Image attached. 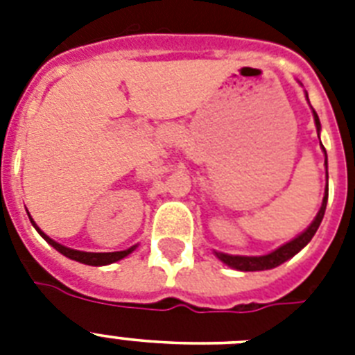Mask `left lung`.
Masks as SVG:
<instances>
[{
    "label": "left lung",
    "instance_id": "left-lung-1",
    "mask_svg": "<svg viewBox=\"0 0 355 355\" xmlns=\"http://www.w3.org/2000/svg\"><path fill=\"white\" fill-rule=\"evenodd\" d=\"M313 119L315 125H317V132H320V121L317 112L313 110ZM320 139V138H319ZM322 145V144H320ZM326 155V149L322 147ZM326 167H328V158H326ZM326 178H328V169H326ZM326 202H328V182H326V193L322 197V205H320V210L317 214V217L313 219V223L309 225L306 230H304L300 236H297L295 239H291L286 245H282L280 248H276L272 252L265 254V256H232V254H225V252H216V256L221 259L223 263H227L228 267H232L236 270H267V269H275L278 265H282L284 261H287L289 258H293L295 254H298L302 250L309 241L311 237L315 236L317 228L320 227V221L324 217L326 211Z\"/></svg>",
    "mask_w": 355,
    "mask_h": 355
}]
</instances>
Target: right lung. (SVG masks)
Listing matches in <instances>:
<instances>
[{
    "label": "right lung",
    "mask_w": 355,
    "mask_h": 355,
    "mask_svg": "<svg viewBox=\"0 0 355 355\" xmlns=\"http://www.w3.org/2000/svg\"><path fill=\"white\" fill-rule=\"evenodd\" d=\"M31 219V216H29ZM31 223H33V227L38 230V234H40L44 239H46L49 245H51L55 250H58L60 254H64L66 258L69 259H75V261H79V263H85V265H96V267H99V265H108V263H114V261H119V259H123L125 256H128V254L132 252L134 248H136V245L130 248H127V250H119V252H83V250H75V248H68L64 247V245H60V243L53 241L51 237L46 236V234L42 232L40 228L36 227L35 221L31 219Z\"/></svg>",
    "instance_id": "obj_1"
}]
</instances>
